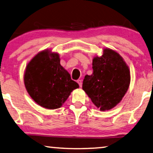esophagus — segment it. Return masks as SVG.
I'll list each match as a JSON object with an SVG mask.
<instances>
[{
  "instance_id": "1",
  "label": "esophagus",
  "mask_w": 153,
  "mask_h": 153,
  "mask_svg": "<svg viewBox=\"0 0 153 153\" xmlns=\"http://www.w3.org/2000/svg\"><path fill=\"white\" fill-rule=\"evenodd\" d=\"M77 83H78L79 87H82V82L81 79H78V80H77Z\"/></svg>"
}]
</instances>
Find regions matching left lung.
I'll return each instance as SVG.
<instances>
[{"label":"left lung","mask_w":153,"mask_h":153,"mask_svg":"<svg viewBox=\"0 0 153 153\" xmlns=\"http://www.w3.org/2000/svg\"><path fill=\"white\" fill-rule=\"evenodd\" d=\"M93 73L84 77L82 89L101 111L109 110L122 100L130 84L129 69L119 54L109 48L93 60Z\"/></svg>","instance_id":"8db88e82"}]
</instances>
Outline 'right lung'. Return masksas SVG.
I'll use <instances>...</instances> for the list:
<instances>
[{"label":"right lung","instance_id":"right-lung-1","mask_svg":"<svg viewBox=\"0 0 153 153\" xmlns=\"http://www.w3.org/2000/svg\"><path fill=\"white\" fill-rule=\"evenodd\" d=\"M24 81L26 91L34 101L47 109L62 106L78 84L60 64L59 55L42 51L27 65Z\"/></svg>","mask_w":153,"mask_h":153}]
</instances>
